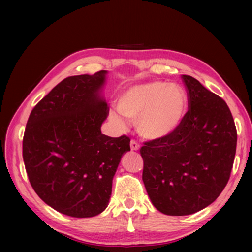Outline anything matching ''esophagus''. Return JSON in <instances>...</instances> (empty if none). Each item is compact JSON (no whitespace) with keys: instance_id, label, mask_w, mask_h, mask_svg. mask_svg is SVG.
I'll list each match as a JSON object with an SVG mask.
<instances>
[{"instance_id":"1","label":"esophagus","mask_w":252,"mask_h":252,"mask_svg":"<svg viewBox=\"0 0 252 252\" xmlns=\"http://www.w3.org/2000/svg\"><path fill=\"white\" fill-rule=\"evenodd\" d=\"M139 144L136 142L135 139H132L131 140V150H134V151H136V150H138L139 149Z\"/></svg>"}]
</instances>
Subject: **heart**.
<instances>
[{
	"label": "heart",
	"mask_w": 252,
	"mask_h": 252,
	"mask_svg": "<svg viewBox=\"0 0 252 252\" xmlns=\"http://www.w3.org/2000/svg\"><path fill=\"white\" fill-rule=\"evenodd\" d=\"M188 108V98L179 85L150 81L130 87L117 102V110L130 122H135L142 137L159 140L171 136L183 122ZM110 121L122 126V120L110 114Z\"/></svg>",
	"instance_id": "1"
}]
</instances>
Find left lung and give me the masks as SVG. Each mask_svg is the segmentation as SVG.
<instances>
[{
	"mask_svg": "<svg viewBox=\"0 0 252 252\" xmlns=\"http://www.w3.org/2000/svg\"><path fill=\"white\" fill-rule=\"evenodd\" d=\"M188 112L171 136L145 142L143 181L154 206L169 216L210 205L230 179L237 132L226 103L189 75L181 76Z\"/></svg>",
	"mask_w": 252,
	"mask_h": 252,
	"instance_id": "obj_1",
	"label": "left lung"
}]
</instances>
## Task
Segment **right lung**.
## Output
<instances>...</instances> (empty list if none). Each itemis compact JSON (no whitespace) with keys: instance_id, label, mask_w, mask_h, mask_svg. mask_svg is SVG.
Wrapping results in <instances>:
<instances>
[{"instance_id":"add662e5","label":"right lung","mask_w":252,"mask_h":252,"mask_svg":"<svg viewBox=\"0 0 252 252\" xmlns=\"http://www.w3.org/2000/svg\"><path fill=\"white\" fill-rule=\"evenodd\" d=\"M106 74L63 79L32 109L23 135L32 188L47 205L75 218L107 207L121 157L131 150L127 136L101 132L109 112L99 96Z\"/></svg>"}]
</instances>
